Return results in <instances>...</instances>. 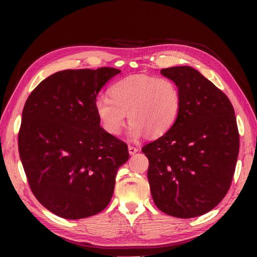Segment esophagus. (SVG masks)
Here are the masks:
<instances>
[{"mask_svg": "<svg viewBox=\"0 0 257 257\" xmlns=\"http://www.w3.org/2000/svg\"><path fill=\"white\" fill-rule=\"evenodd\" d=\"M128 151H129V154H130V155H134V154L137 153L138 149H137V147L133 146V145H129V146H128Z\"/></svg>", "mask_w": 257, "mask_h": 257, "instance_id": "34e87169", "label": "esophagus"}]
</instances>
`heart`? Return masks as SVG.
Segmentation results:
<instances>
[{
	"label": "heart",
	"instance_id": "b5f03b06",
	"mask_svg": "<svg viewBox=\"0 0 257 257\" xmlns=\"http://www.w3.org/2000/svg\"><path fill=\"white\" fill-rule=\"evenodd\" d=\"M108 95L95 99V111L104 130L113 136L122 132L127 113L132 121L128 133L134 139L145 133L151 137L161 136L180 114V89L168 77H125L110 87Z\"/></svg>",
	"mask_w": 257,
	"mask_h": 257
}]
</instances>
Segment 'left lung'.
<instances>
[{"mask_svg": "<svg viewBox=\"0 0 257 257\" xmlns=\"http://www.w3.org/2000/svg\"><path fill=\"white\" fill-rule=\"evenodd\" d=\"M181 93L176 123L142 149L151 194L169 215L205 214L227 195L239 153V133L227 95L194 68L162 69Z\"/></svg>", "mask_w": 257, "mask_h": 257, "instance_id": "1", "label": "left lung"}]
</instances>
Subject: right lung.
Returning <instances> with one entry per match:
<instances>
[{
	"label": "right lung",
	"mask_w": 257,
	"mask_h": 257,
	"mask_svg": "<svg viewBox=\"0 0 257 257\" xmlns=\"http://www.w3.org/2000/svg\"><path fill=\"white\" fill-rule=\"evenodd\" d=\"M121 71L63 70L29 95L18 135L30 189L64 219L97 214L110 203L118 169L129 159L124 142L106 133L95 111L102 87Z\"/></svg>",
	"instance_id": "right-lung-1"
}]
</instances>
